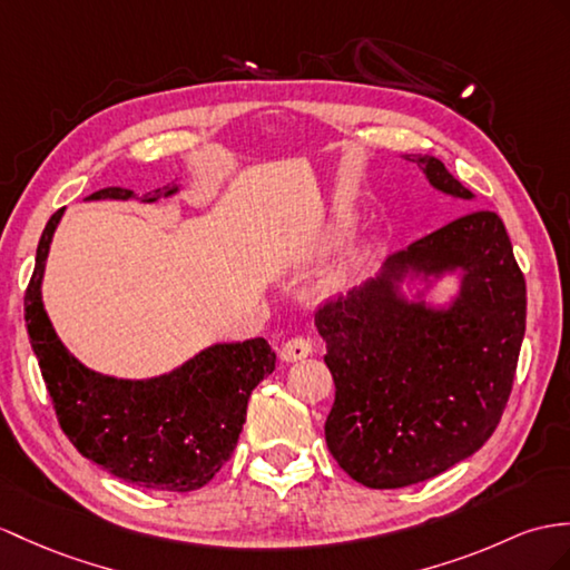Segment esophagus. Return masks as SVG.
<instances>
[{"label": "esophagus", "instance_id": "obj_1", "mask_svg": "<svg viewBox=\"0 0 570 570\" xmlns=\"http://www.w3.org/2000/svg\"><path fill=\"white\" fill-rule=\"evenodd\" d=\"M312 355V343L307 338H289L283 348H281V360L285 363H297V360H304Z\"/></svg>", "mask_w": 570, "mask_h": 570}]
</instances>
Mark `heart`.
<instances>
[{
	"label": "heart",
	"instance_id": "heart-1",
	"mask_svg": "<svg viewBox=\"0 0 570 570\" xmlns=\"http://www.w3.org/2000/svg\"><path fill=\"white\" fill-rule=\"evenodd\" d=\"M353 227H355V217H338V219H333V225H331V229L326 232V237H324V242H322V246L324 248H333V246H341L345 239H348V234L353 232ZM357 258L360 256H353L348 263H345V266L331 277V285H341V283H345V277H348V273H351V268L355 266L357 263Z\"/></svg>",
	"mask_w": 570,
	"mask_h": 570
}]
</instances>
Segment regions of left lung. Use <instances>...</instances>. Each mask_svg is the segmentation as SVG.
I'll use <instances>...</instances> for the list:
<instances>
[{"mask_svg": "<svg viewBox=\"0 0 570 570\" xmlns=\"http://www.w3.org/2000/svg\"><path fill=\"white\" fill-rule=\"evenodd\" d=\"M406 159L435 190L474 200L438 157ZM448 274L458 293L430 303ZM524 318V275L491 210L456 217L326 302L314 324L336 384L324 425L333 460L367 489H404L481 450L508 404Z\"/></svg>", "mask_w": 570, "mask_h": 570, "instance_id": "8db88e82", "label": "left lung"}]
</instances>
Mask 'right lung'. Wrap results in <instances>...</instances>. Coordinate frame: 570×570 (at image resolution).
I'll return each instance as SVG.
<instances>
[{"mask_svg":"<svg viewBox=\"0 0 570 570\" xmlns=\"http://www.w3.org/2000/svg\"><path fill=\"white\" fill-rule=\"evenodd\" d=\"M174 193L178 186L142 203ZM130 198L128 188H104L87 200ZM62 213L48 219L38 242L23 316L65 435L81 456L128 483L174 493L203 489L237 448L248 396L275 370V353L266 338H252L207 345L159 377L120 380L89 370L65 348L43 304L46 261Z\"/></svg>","mask_w":570,"mask_h":570,"instance_id":"add662e5","label":"right lung"}]
</instances>
